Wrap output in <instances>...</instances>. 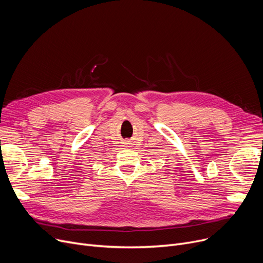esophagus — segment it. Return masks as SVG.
I'll use <instances>...</instances> for the list:
<instances>
[{
  "mask_svg": "<svg viewBox=\"0 0 263 263\" xmlns=\"http://www.w3.org/2000/svg\"><path fill=\"white\" fill-rule=\"evenodd\" d=\"M126 147H128V146H126Z\"/></svg>",
  "mask_w": 263,
  "mask_h": 263,
  "instance_id": "1",
  "label": "esophagus"
}]
</instances>
